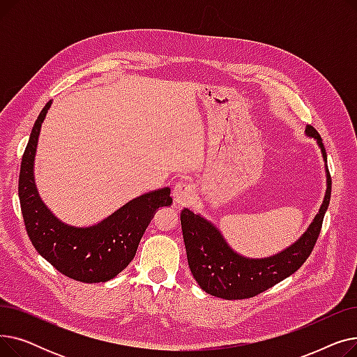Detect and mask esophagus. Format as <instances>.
<instances>
[{"instance_id": "1", "label": "esophagus", "mask_w": 357, "mask_h": 357, "mask_svg": "<svg viewBox=\"0 0 357 357\" xmlns=\"http://www.w3.org/2000/svg\"><path fill=\"white\" fill-rule=\"evenodd\" d=\"M174 201L179 207H183V205H190L194 201V190L190 183L186 182H178L174 186V192H172Z\"/></svg>"}]
</instances>
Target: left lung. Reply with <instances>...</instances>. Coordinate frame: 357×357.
<instances>
[{"label": "left lung", "mask_w": 357, "mask_h": 357, "mask_svg": "<svg viewBox=\"0 0 357 357\" xmlns=\"http://www.w3.org/2000/svg\"><path fill=\"white\" fill-rule=\"evenodd\" d=\"M305 136L314 139L321 150L326 171V194L320 210L307 230L292 245L266 257H248L236 252L215 224L188 208L181 213V226L186 257L192 276L202 291L222 299H245L259 295L303 266L311 255L321 230L331 195V178L323 140L312 126Z\"/></svg>", "instance_id": "left-lung-1"}]
</instances>
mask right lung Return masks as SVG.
Segmentation results:
<instances>
[{"label":"right lung","mask_w":357,"mask_h":357,"mask_svg":"<svg viewBox=\"0 0 357 357\" xmlns=\"http://www.w3.org/2000/svg\"><path fill=\"white\" fill-rule=\"evenodd\" d=\"M49 101L37 117L22 160L18 197L34 249L65 276L85 284L116 278L135 259L140 238L156 211L172 205L171 188L130 199L91 226H72L56 217L42 199L34 179V160Z\"/></svg>","instance_id":"1"}]
</instances>
